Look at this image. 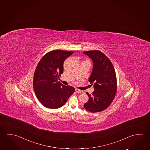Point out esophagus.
Returning a JSON list of instances; mask_svg holds the SVG:
<instances>
[{"instance_id": "1", "label": "esophagus", "mask_w": 150, "mask_h": 150, "mask_svg": "<svg viewBox=\"0 0 150 150\" xmlns=\"http://www.w3.org/2000/svg\"><path fill=\"white\" fill-rule=\"evenodd\" d=\"M76 93H82V92H83L82 91L80 90L79 89H76Z\"/></svg>"}]
</instances>
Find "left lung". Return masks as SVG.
Instances as JSON below:
<instances>
[{
  "label": "left lung",
  "mask_w": 150,
  "mask_h": 150,
  "mask_svg": "<svg viewBox=\"0 0 150 150\" xmlns=\"http://www.w3.org/2000/svg\"><path fill=\"white\" fill-rule=\"evenodd\" d=\"M83 54L93 61V67L88 81L95 90L86 92L88 100L84 104L92 112H102L111 104L117 92V79L114 67L110 59L99 50L86 51Z\"/></svg>",
  "instance_id": "left-lung-1"
}]
</instances>
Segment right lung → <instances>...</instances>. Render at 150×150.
<instances>
[{"mask_svg":"<svg viewBox=\"0 0 150 150\" xmlns=\"http://www.w3.org/2000/svg\"><path fill=\"white\" fill-rule=\"evenodd\" d=\"M72 51L54 50L47 52L38 62L34 74L33 88L36 97L45 107L56 109L62 107L75 88L60 83L65 59Z\"/></svg>","mask_w":150,"mask_h":150,"instance_id":"add662e5","label":"right lung"}]
</instances>
